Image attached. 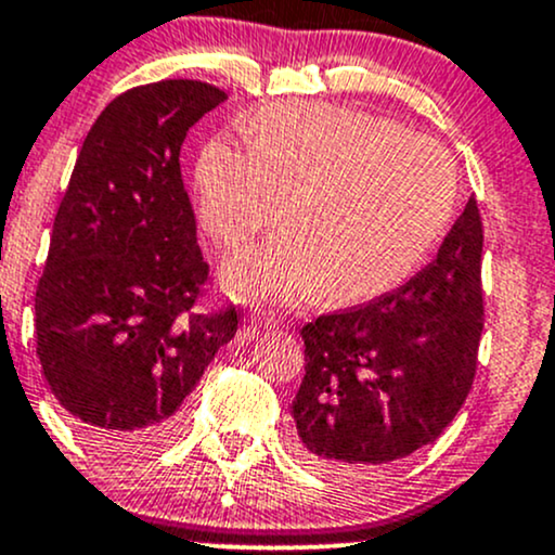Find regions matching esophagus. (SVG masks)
Wrapping results in <instances>:
<instances>
[{
	"instance_id": "1",
	"label": "esophagus",
	"mask_w": 555,
	"mask_h": 555,
	"mask_svg": "<svg viewBox=\"0 0 555 555\" xmlns=\"http://www.w3.org/2000/svg\"><path fill=\"white\" fill-rule=\"evenodd\" d=\"M249 326H253V332H268V328H276L279 326V321L273 319V315H268V313H253L249 315Z\"/></svg>"
}]
</instances>
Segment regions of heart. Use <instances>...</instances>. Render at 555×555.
<instances>
[{
    "label": "heart",
    "instance_id": "b5f03b06",
    "mask_svg": "<svg viewBox=\"0 0 555 555\" xmlns=\"http://www.w3.org/2000/svg\"><path fill=\"white\" fill-rule=\"evenodd\" d=\"M247 144L210 139L194 168L197 216L234 255L223 287L242 302L347 306L392 289L426 258L455 203V163L435 139L324 102H276L245 120ZM291 203L287 204L286 199Z\"/></svg>",
    "mask_w": 555,
    "mask_h": 555
}]
</instances>
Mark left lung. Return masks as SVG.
Masks as SVG:
<instances>
[{
	"label": "left lung",
	"mask_w": 555,
	"mask_h": 555,
	"mask_svg": "<svg viewBox=\"0 0 555 555\" xmlns=\"http://www.w3.org/2000/svg\"><path fill=\"white\" fill-rule=\"evenodd\" d=\"M479 268L482 221L472 197L411 282L302 326L306 376L289 408L300 459L376 474L446 431L477 371Z\"/></svg>",
	"instance_id": "obj_1"
}]
</instances>
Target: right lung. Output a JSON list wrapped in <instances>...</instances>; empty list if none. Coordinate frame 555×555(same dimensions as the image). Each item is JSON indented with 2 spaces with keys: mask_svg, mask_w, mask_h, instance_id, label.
Returning a JSON list of instances; mask_svg holds the SVG:
<instances>
[{
  "mask_svg": "<svg viewBox=\"0 0 555 555\" xmlns=\"http://www.w3.org/2000/svg\"><path fill=\"white\" fill-rule=\"evenodd\" d=\"M227 100L181 78L137 87L102 109L78 152L36 289V352L96 448L163 446L236 334L234 308L194 313L208 263L179 163L189 129Z\"/></svg>",
  "mask_w": 555,
  "mask_h": 555,
  "instance_id": "right-lung-1",
  "label": "right lung"
}]
</instances>
